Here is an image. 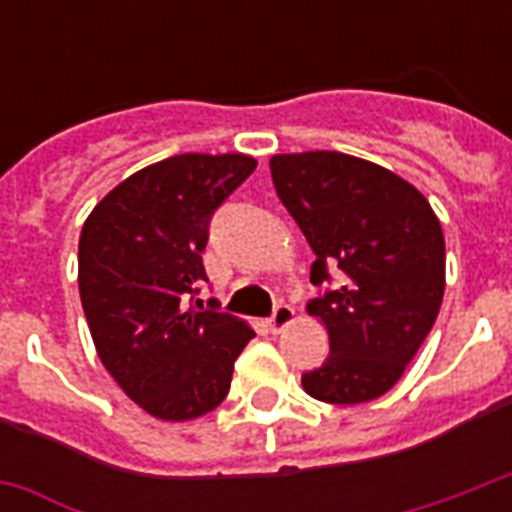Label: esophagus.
<instances>
[{"label": "esophagus", "instance_id": "34e87169", "mask_svg": "<svg viewBox=\"0 0 512 512\" xmlns=\"http://www.w3.org/2000/svg\"><path fill=\"white\" fill-rule=\"evenodd\" d=\"M292 319H295V308L287 303H279L273 308L271 319H268V327H271V332L276 335V332H281L287 324H292Z\"/></svg>", "mask_w": 512, "mask_h": 512}]
</instances>
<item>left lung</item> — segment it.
Here are the masks:
<instances>
[{"instance_id": "left-lung-1", "label": "left lung", "mask_w": 512, "mask_h": 512, "mask_svg": "<svg viewBox=\"0 0 512 512\" xmlns=\"http://www.w3.org/2000/svg\"><path fill=\"white\" fill-rule=\"evenodd\" d=\"M281 204L316 252L311 313L329 358L303 374L308 396L364 404L388 393L436 324L444 300L441 223L414 185L377 164L308 151L271 159Z\"/></svg>"}]
</instances>
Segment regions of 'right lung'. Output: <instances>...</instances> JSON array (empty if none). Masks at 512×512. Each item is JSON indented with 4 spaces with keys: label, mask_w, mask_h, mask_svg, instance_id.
<instances>
[{
    "label": "right lung",
    "mask_w": 512,
    "mask_h": 512,
    "mask_svg": "<svg viewBox=\"0 0 512 512\" xmlns=\"http://www.w3.org/2000/svg\"><path fill=\"white\" fill-rule=\"evenodd\" d=\"M244 154H180L119 183L79 239V295L111 377L159 420L212 412L255 332L196 300L220 204L255 172Z\"/></svg>",
    "instance_id": "1"
}]
</instances>
